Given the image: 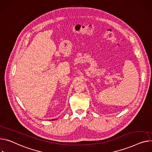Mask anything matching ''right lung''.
<instances>
[{
    "instance_id": "right-lung-1",
    "label": "right lung",
    "mask_w": 152,
    "mask_h": 152,
    "mask_svg": "<svg viewBox=\"0 0 152 152\" xmlns=\"http://www.w3.org/2000/svg\"><path fill=\"white\" fill-rule=\"evenodd\" d=\"M56 120V119H53V120Z\"/></svg>"
}]
</instances>
